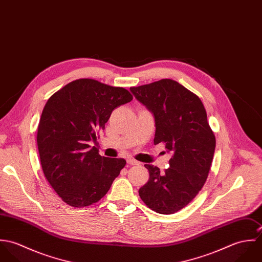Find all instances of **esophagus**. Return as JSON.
<instances>
[{"instance_id":"esophagus-1","label":"esophagus","mask_w":262,"mask_h":262,"mask_svg":"<svg viewBox=\"0 0 262 262\" xmlns=\"http://www.w3.org/2000/svg\"><path fill=\"white\" fill-rule=\"evenodd\" d=\"M127 163H128L129 165H137L139 162H138L137 160L133 159V158H128V159H127Z\"/></svg>"}]
</instances>
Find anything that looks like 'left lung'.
<instances>
[{
	"instance_id": "obj_1",
	"label": "left lung",
	"mask_w": 262,
	"mask_h": 262,
	"mask_svg": "<svg viewBox=\"0 0 262 262\" xmlns=\"http://www.w3.org/2000/svg\"><path fill=\"white\" fill-rule=\"evenodd\" d=\"M134 97L153 114L154 144L171 153L169 167L160 172L145 164L149 181L139 195L151 210L169 215L185 208L205 185L216 147L200 98L176 80L164 78L130 88Z\"/></svg>"
}]
</instances>
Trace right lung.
I'll list each match as a JSON object with an SVG mask.
<instances>
[{
  "label": "right lung",
  "mask_w": 262,
  "mask_h": 262,
  "mask_svg": "<svg viewBox=\"0 0 262 262\" xmlns=\"http://www.w3.org/2000/svg\"><path fill=\"white\" fill-rule=\"evenodd\" d=\"M124 88L76 79L53 94L41 114L37 146L43 173L61 200L81 208L100 201L125 166L91 146L113 110L131 102Z\"/></svg>",
  "instance_id": "1"
}]
</instances>
